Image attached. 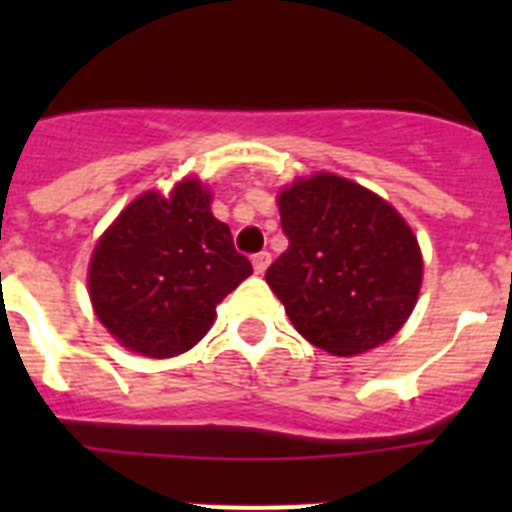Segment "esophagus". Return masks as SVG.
Listing matches in <instances>:
<instances>
[{
  "label": "esophagus",
  "instance_id": "esophagus-1",
  "mask_svg": "<svg viewBox=\"0 0 512 512\" xmlns=\"http://www.w3.org/2000/svg\"><path fill=\"white\" fill-rule=\"evenodd\" d=\"M269 264H271V253L261 251L253 256V271H256V274H264V271L269 269Z\"/></svg>",
  "mask_w": 512,
  "mask_h": 512
}]
</instances>
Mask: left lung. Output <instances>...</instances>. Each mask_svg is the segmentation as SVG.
Instances as JSON below:
<instances>
[{
  "label": "left lung",
  "mask_w": 512,
  "mask_h": 512,
  "mask_svg": "<svg viewBox=\"0 0 512 512\" xmlns=\"http://www.w3.org/2000/svg\"><path fill=\"white\" fill-rule=\"evenodd\" d=\"M289 248L266 284L312 346L356 356L390 341L423 282L418 238L400 212L336 174H312L279 194Z\"/></svg>",
  "instance_id": "obj_1"
}]
</instances>
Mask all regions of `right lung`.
Instances as JSON below:
<instances>
[{"mask_svg":"<svg viewBox=\"0 0 512 512\" xmlns=\"http://www.w3.org/2000/svg\"><path fill=\"white\" fill-rule=\"evenodd\" d=\"M210 200L197 179L179 182L169 197L140 194L94 246V312L135 354L169 359L189 351L215 323V307L253 274Z\"/></svg>","mask_w":512,"mask_h":512,"instance_id":"add662e5","label":"right lung"}]
</instances>
